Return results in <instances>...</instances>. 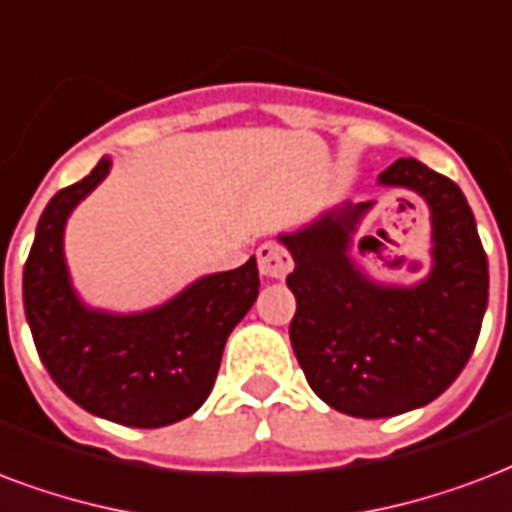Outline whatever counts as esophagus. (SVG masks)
Returning a JSON list of instances; mask_svg holds the SVG:
<instances>
[{
    "mask_svg": "<svg viewBox=\"0 0 512 512\" xmlns=\"http://www.w3.org/2000/svg\"><path fill=\"white\" fill-rule=\"evenodd\" d=\"M256 259H259V272L264 278H286L291 267H294V259L288 256L286 248L278 245V242H264V245H259Z\"/></svg>",
    "mask_w": 512,
    "mask_h": 512,
    "instance_id": "obj_1",
    "label": "esophagus"
}]
</instances>
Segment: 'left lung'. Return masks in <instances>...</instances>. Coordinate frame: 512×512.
Segmentation results:
<instances>
[{"label": "left lung", "mask_w": 512, "mask_h": 512, "mask_svg": "<svg viewBox=\"0 0 512 512\" xmlns=\"http://www.w3.org/2000/svg\"><path fill=\"white\" fill-rule=\"evenodd\" d=\"M378 183L416 191L432 213V270L416 286L375 283L348 256L372 202H345L278 237L294 259L288 337L299 367L326 405L356 418L440 397L470 361L489 305V261L461 188L416 159L394 161Z\"/></svg>", "instance_id": "obj_1"}]
</instances>
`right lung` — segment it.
Instances as JSON below:
<instances>
[{
  "mask_svg": "<svg viewBox=\"0 0 512 512\" xmlns=\"http://www.w3.org/2000/svg\"><path fill=\"white\" fill-rule=\"evenodd\" d=\"M110 164L102 156L91 175L61 188L42 210L23 267V310L45 370L72 402L115 424L159 429L210 397L226 337L259 297V267L251 256L145 313L83 305L69 280L64 226Z\"/></svg>",
  "mask_w": 512,
  "mask_h": 512,
  "instance_id": "add662e5",
  "label": "right lung"
}]
</instances>
